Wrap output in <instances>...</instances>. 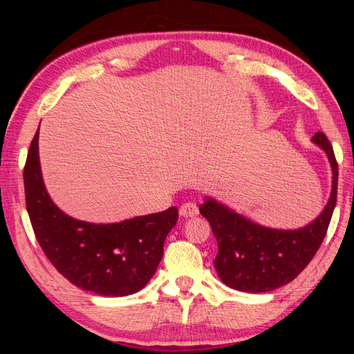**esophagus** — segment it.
Listing matches in <instances>:
<instances>
[{"label":"esophagus","instance_id":"esophagus-1","mask_svg":"<svg viewBox=\"0 0 354 354\" xmlns=\"http://www.w3.org/2000/svg\"><path fill=\"white\" fill-rule=\"evenodd\" d=\"M198 213H199V208L194 202H185V204L179 207V214L184 217H194L198 216Z\"/></svg>","mask_w":354,"mask_h":354}]
</instances>
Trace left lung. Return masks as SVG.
<instances>
[{"label": "left lung", "mask_w": 354, "mask_h": 354, "mask_svg": "<svg viewBox=\"0 0 354 354\" xmlns=\"http://www.w3.org/2000/svg\"><path fill=\"white\" fill-rule=\"evenodd\" d=\"M312 141L328 156L333 185L326 208L306 227L272 230L251 222L212 198L201 204L199 213L212 225L219 245L214 268L228 288L251 293L274 290L295 280L319 250L336 205L337 162L324 133L317 132Z\"/></svg>", "instance_id": "left-lung-1"}]
</instances>
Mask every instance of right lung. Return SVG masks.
<instances>
[{"label":"right lung","mask_w":354,"mask_h":354,"mask_svg":"<svg viewBox=\"0 0 354 354\" xmlns=\"http://www.w3.org/2000/svg\"><path fill=\"white\" fill-rule=\"evenodd\" d=\"M30 145L24 167L26 207L36 240L51 265L77 288L104 297H126L153 277L164 240L178 222V208L118 223L73 219L56 207L45 189L37 147Z\"/></svg>","instance_id":"add662e5"}]
</instances>
